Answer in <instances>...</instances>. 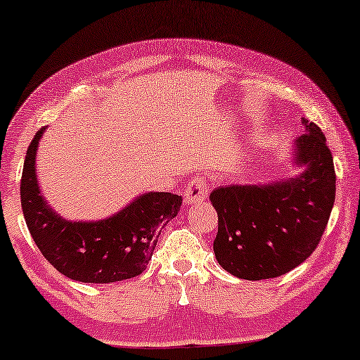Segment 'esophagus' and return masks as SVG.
<instances>
[{
    "label": "esophagus",
    "instance_id": "esophagus-1",
    "mask_svg": "<svg viewBox=\"0 0 360 360\" xmlns=\"http://www.w3.org/2000/svg\"><path fill=\"white\" fill-rule=\"evenodd\" d=\"M208 184L205 179H193L188 184V186L185 188V195H184V202L185 205H195V203H202L208 195Z\"/></svg>",
    "mask_w": 360,
    "mask_h": 360
}]
</instances>
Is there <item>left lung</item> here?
Instances as JSON below:
<instances>
[{
	"label": "left lung",
	"mask_w": 360,
	"mask_h": 360,
	"mask_svg": "<svg viewBox=\"0 0 360 360\" xmlns=\"http://www.w3.org/2000/svg\"><path fill=\"white\" fill-rule=\"evenodd\" d=\"M306 134L294 140L291 179L228 185L210 195L218 213L213 251L223 269L250 281L283 276L309 258L328 225L335 172L324 134L302 117Z\"/></svg>",
	"instance_id": "1"
}]
</instances>
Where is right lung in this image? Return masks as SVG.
<instances>
[{
  "instance_id": "obj_1",
  "label": "right lung",
  "mask_w": 360,
  "mask_h": 360,
  "mask_svg": "<svg viewBox=\"0 0 360 360\" xmlns=\"http://www.w3.org/2000/svg\"><path fill=\"white\" fill-rule=\"evenodd\" d=\"M46 127L31 140L21 176V207L32 240L60 274L81 283H115L147 268L162 228L176 217L181 197L167 191L139 195L104 220H66L39 190L36 153Z\"/></svg>"
}]
</instances>
